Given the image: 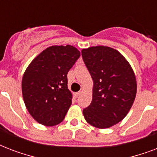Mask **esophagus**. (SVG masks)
<instances>
[{"label": "esophagus", "mask_w": 157, "mask_h": 157, "mask_svg": "<svg viewBox=\"0 0 157 157\" xmlns=\"http://www.w3.org/2000/svg\"><path fill=\"white\" fill-rule=\"evenodd\" d=\"M81 91H79V92H76V93H75L74 94V96H75V97H76V98H77V97H78L79 95H80V94H81Z\"/></svg>", "instance_id": "34e87169"}]
</instances>
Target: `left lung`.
I'll return each instance as SVG.
<instances>
[{
	"label": "left lung",
	"mask_w": 157,
	"mask_h": 157,
	"mask_svg": "<svg viewBox=\"0 0 157 157\" xmlns=\"http://www.w3.org/2000/svg\"><path fill=\"white\" fill-rule=\"evenodd\" d=\"M81 54L94 81L92 102L83 110L84 117L91 125L107 129L131 108L137 92L135 75L125 58L111 47L92 46Z\"/></svg>",
	"instance_id": "obj_1"
}]
</instances>
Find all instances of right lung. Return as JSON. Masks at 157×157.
<instances>
[{"label":"right lung","instance_id":"right-lung-1","mask_svg":"<svg viewBox=\"0 0 157 157\" xmlns=\"http://www.w3.org/2000/svg\"><path fill=\"white\" fill-rule=\"evenodd\" d=\"M80 55L72 45H52L26 69L22 80L23 101L38 123L54 126L63 121L72 99L67 75Z\"/></svg>","mask_w":157,"mask_h":157}]
</instances>
